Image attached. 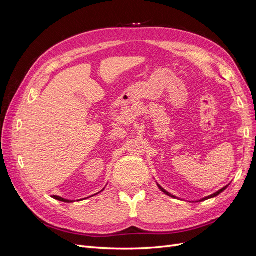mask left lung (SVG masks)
<instances>
[{
  "mask_svg": "<svg viewBox=\"0 0 256 256\" xmlns=\"http://www.w3.org/2000/svg\"><path fill=\"white\" fill-rule=\"evenodd\" d=\"M158 187H159V189H160V190H161L162 192H164L166 196H172V198H176V196H172V194H171V193H168V191H166V190H164V188H162V187H161V186H159V184H158ZM226 188H228V186H226V187H224V188H222L221 190H219V191H216V193H214V194H212V196H207V198H202V200H200V202H202V200H208V198H214V196H219V194H220V193H221V192H223V191H224V190H226Z\"/></svg>",
  "mask_w": 256,
  "mask_h": 256,
  "instance_id": "8db88e82",
  "label": "left lung"
}]
</instances>
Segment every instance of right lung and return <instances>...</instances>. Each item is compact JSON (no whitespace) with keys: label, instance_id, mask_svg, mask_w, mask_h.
Masks as SVG:
<instances>
[{"label":"right lung","instance_id":"obj_1","mask_svg":"<svg viewBox=\"0 0 256 256\" xmlns=\"http://www.w3.org/2000/svg\"><path fill=\"white\" fill-rule=\"evenodd\" d=\"M52 198H56V200H60V202H66V203H70V202H72V200H65V198H60V196H53Z\"/></svg>","mask_w":256,"mask_h":256}]
</instances>
